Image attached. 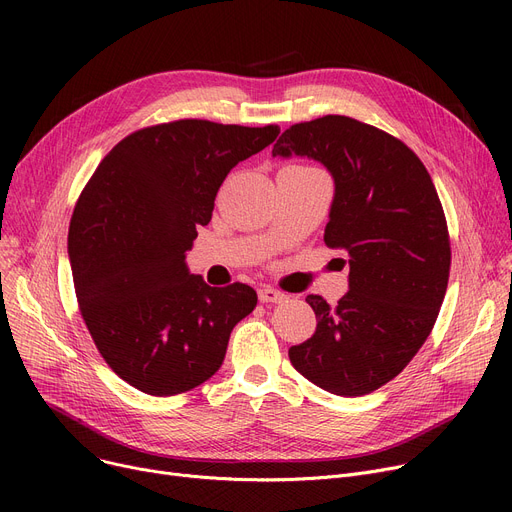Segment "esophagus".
<instances>
[{"instance_id":"1","label":"esophagus","mask_w":512,"mask_h":512,"mask_svg":"<svg viewBox=\"0 0 512 512\" xmlns=\"http://www.w3.org/2000/svg\"><path fill=\"white\" fill-rule=\"evenodd\" d=\"M259 301L261 303H284L286 301V294L276 290V288L265 286V288L259 290Z\"/></svg>"}]
</instances>
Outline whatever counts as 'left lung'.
Wrapping results in <instances>:
<instances>
[{
	"label": "left lung",
	"instance_id": "1",
	"mask_svg": "<svg viewBox=\"0 0 512 512\" xmlns=\"http://www.w3.org/2000/svg\"><path fill=\"white\" fill-rule=\"evenodd\" d=\"M274 155H307L334 176L324 240L348 255L336 307L309 294L315 334L288 357L315 386L363 396L405 369L432 332L450 276V236L432 176L400 139L348 116L292 124Z\"/></svg>",
	"mask_w": 512,
	"mask_h": 512
}]
</instances>
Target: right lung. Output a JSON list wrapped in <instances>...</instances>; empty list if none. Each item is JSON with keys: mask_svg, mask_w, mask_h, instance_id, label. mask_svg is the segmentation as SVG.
<instances>
[{"mask_svg": "<svg viewBox=\"0 0 512 512\" xmlns=\"http://www.w3.org/2000/svg\"><path fill=\"white\" fill-rule=\"evenodd\" d=\"M280 126L174 120L130 132L80 193L68 255L80 315L103 361L151 396L197 388L220 369L232 328L257 305L234 282L211 288L184 253L211 220L228 172Z\"/></svg>", "mask_w": 512, "mask_h": 512, "instance_id": "obj_1", "label": "right lung"}]
</instances>
